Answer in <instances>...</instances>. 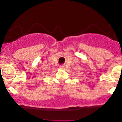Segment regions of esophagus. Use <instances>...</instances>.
<instances>
[{
	"instance_id": "esophagus-1",
	"label": "esophagus",
	"mask_w": 122,
	"mask_h": 122,
	"mask_svg": "<svg viewBox=\"0 0 122 122\" xmlns=\"http://www.w3.org/2000/svg\"><path fill=\"white\" fill-rule=\"evenodd\" d=\"M60 68H64V65H60Z\"/></svg>"
}]
</instances>
